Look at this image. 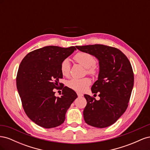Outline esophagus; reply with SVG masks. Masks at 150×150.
<instances>
[{"label": "esophagus", "mask_w": 150, "mask_h": 150, "mask_svg": "<svg viewBox=\"0 0 150 150\" xmlns=\"http://www.w3.org/2000/svg\"><path fill=\"white\" fill-rule=\"evenodd\" d=\"M77 94H78V97H82V96H83V94L79 93H78Z\"/></svg>", "instance_id": "obj_1"}]
</instances>
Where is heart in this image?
Wrapping results in <instances>:
<instances>
[{
  "label": "heart",
  "instance_id": "1",
  "mask_svg": "<svg viewBox=\"0 0 150 150\" xmlns=\"http://www.w3.org/2000/svg\"><path fill=\"white\" fill-rule=\"evenodd\" d=\"M74 59L86 68V72L88 74L94 76L97 74L98 70L94 66L96 63V59L91 54L84 52H79L74 56ZM70 67V62L68 59H65L63 60L60 65L61 74L64 76H69ZM91 81L88 78L82 79L73 78L68 81L67 85L69 88L76 91L83 92L88 88L91 84Z\"/></svg>",
  "mask_w": 150,
  "mask_h": 150
}]
</instances>
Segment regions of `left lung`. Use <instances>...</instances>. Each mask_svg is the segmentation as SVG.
Segmentation results:
<instances>
[{"instance_id":"left-lung-1","label":"left lung","mask_w":150,"mask_h":150,"mask_svg":"<svg viewBox=\"0 0 150 150\" xmlns=\"http://www.w3.org/2000/svg\"><path fill=\"white\" fill-rule=\"evenodd\" d=\"M99 61L98 79L91 87L93 93H99L97 101L84 94L87 104L83 115L88 125L99 128L110 126L125 112L134 85L131 63L118 49L103 44L76 46Z\"/></svg>"}]
</instances>
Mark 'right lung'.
<instances>
[{
	"mask_svg": "<svg viewBox=\"0 0 150 150\" xmlns=\"http://www.w3.org/2000/svg\"><path fill=\"white\" fill-rule=\"evenodd\" d=\"M75 50L74 46H46L28 53L19 65L16 84L22 107L27 116L43 128L62 124L67 110L78 98L67 86L61 88V97L55 96L53 90L63 84L59 82L62 78L61 62Z\"/></svg>",
	"mask_w": 150,
	"mask_h": 150,
	"instance_id": "1",
	"label": "right lung"
}]
</instances>
